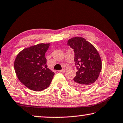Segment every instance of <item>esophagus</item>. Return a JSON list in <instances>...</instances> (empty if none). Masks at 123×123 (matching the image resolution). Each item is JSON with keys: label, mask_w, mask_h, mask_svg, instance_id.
Instances as JSON below:
<instances>
[{"label": "esophagus", "mask_w": 123, "mask_h": 123, "mask_svg": "<svg viewBox=\"0 0 123 123\" xmlns=\"http://www.w3.org/2000/svg\"><path fill=\"white\" fill-rule=\"evenodd\" d=\"M66 71L65 70H58L59 72H65Z\"/></svg>", "instance_id": "1"}]
</instances>
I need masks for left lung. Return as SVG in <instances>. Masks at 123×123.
<instances>
[{"mask_svg":"<svg viewBox=\"0 0 123 123\" xmlns=\"http://www.w3.org/2000/svg\"><path fill=\"white\" fill-rule=\"evenodd\" d=\"M67 45L74 49V61L77 70L71 85L77 90L87 89L97 80L101 71L99 53L92 44L82 37L68 39Z\"/></svg>","mask_w":123,"mask_h":123,"instance_id":"1","label":"left lung"}]
</instances>
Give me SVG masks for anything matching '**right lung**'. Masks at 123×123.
Returning <instances> with one entry per match:
<instances>
[{
	"label": "right lung",
	"mask_w": 123,
	"mask_h": 123,
	"mask_svg": "<svg viewBox=\"0 0 123 123\" xmlns=\"http://www.w3.org/2000/svg\"><path fill=\"white\" fill-rule=\"evenodd\" d=\"M49 45L39 43L25 48L15 58L14 66L17 76L31 90H43L52 80L55 73L48 68L45 57Z\"/></svg>",
	"instance_id": "add662e5"
}]
</instances>
